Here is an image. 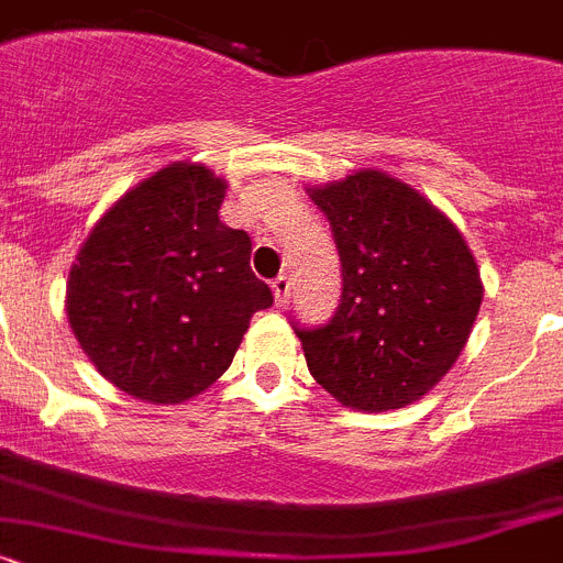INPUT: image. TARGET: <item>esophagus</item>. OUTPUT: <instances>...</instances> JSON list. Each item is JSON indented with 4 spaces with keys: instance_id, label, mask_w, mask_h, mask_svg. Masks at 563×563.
I'll list each match as a JSON object with an SVG mask.
<instances>
[{
    "instance_id": "34e87169",
    "label": "esophagus",
    "mask_w": 563,
    "mask_h": 563,
    "mask_svg": "<svg viewBox=\"0 0 563 563\" xmlns=\"http://www.w3.org/2000/svg\"><path fill=\"white\" fill-rule=\"evenodd\" d=\"M272 291H275L277 306H286L288 297H291V280H288V275L275 277V283H272Z\"/></svg>"
}]
</instances>
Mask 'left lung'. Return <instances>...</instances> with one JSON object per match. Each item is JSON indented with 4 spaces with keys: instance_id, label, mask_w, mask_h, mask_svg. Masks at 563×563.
<instances>
[{
    "instance_id": "8db88e82",
    "label": "left lung",
    "mask_w": 563,
    "mask_h": 563,
    "mask_svg": "<svg viewBox=\"0 0 563 563\" xmlns=\"http://www.w3.org/2000/svg\"><path fill=\"white\" fill-rule=\"evenodd\" d=\"M309 195L342 263L336 314L295 329L311 376L365 413L417 402L453 368L485 297L471 246L442 209L383 169H354Z\"/></svg>"
}]
</instances>
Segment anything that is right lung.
Segmentation results:
<instances>
[{
	"label": "right lung",
	"instance_id": "obj_1",
	"mask_svg": "<svg viewBox=\"0 0 563 563\" xmlns=\"http://www.w3.org/2000/svg\"><path fill=\"white\" fill-rule=\"evenodd\" d=\"M227 178L175 161L126 189L90 229L67 277V320L104 379L153 405L198 397L232 365L272 288L252 241L221 221Z\"/></svg>",
	"mask_w": 563,
	"mask_h": 563
}]
</instances>
